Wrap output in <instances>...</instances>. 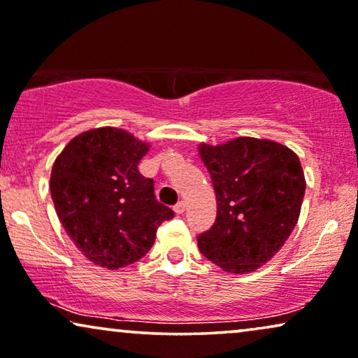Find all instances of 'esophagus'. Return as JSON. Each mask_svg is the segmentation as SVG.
<instances>
[{
	"label": "esophagus",
	"instance_id": "esophagus-1",
	"mask_svg": "<svg viewBox=\"0 0 358 358\" xmlns=\"http://www.w3.org/2000/svg\"><path fill=\"white\" fill-rule=\"evenodd\" d=\"M185 207H187V205H185L184 200H180L179 203H176V205H174V212L178 213V215H182V213L185 212Z\"/></svg>",
	"mask_w": 358,
	"mask_h": 358
}]
</instances>
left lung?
<instances>
[{
	"mask_svg": "<svg viewBox=\"0 0 358 358\" xmlns=\"http://www.w3.org/2000/svg\"><path fill=\"white\" fill-rule=\"evenodd\" d=\"M217 195V220L197 238L200 252L228 273L267 264L300 217L306 180L298 156L285 145L238 136L199 145Z\"/></svg>",
	"mask_w": 358,
	"mask_h": 358,
	"instance_id": "8db88e82",
	"label": "left lung"
}]
</instances>
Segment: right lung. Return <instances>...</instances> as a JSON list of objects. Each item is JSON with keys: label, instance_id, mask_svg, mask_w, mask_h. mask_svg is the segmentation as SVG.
Segmentation results:
<instances>
[{"label": "right lung", "instance_id": "right-lung-1", "mask_svg": "<svg viewBox=\"0 0 358 358\" xmlns=\"http://www.w3.org/2000/svg\"><path fill=\"white\" fill-rule=\"evenodd\" d=\"M150 145L129 131H83L57 156L50 194L75 246L96 266L122 268L153 246L156 229L174 212L155 199L153 180L138 173Z\"/></svg>", "mask_w": 358, "mask_h": 358}]
</instances>
